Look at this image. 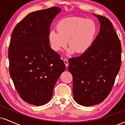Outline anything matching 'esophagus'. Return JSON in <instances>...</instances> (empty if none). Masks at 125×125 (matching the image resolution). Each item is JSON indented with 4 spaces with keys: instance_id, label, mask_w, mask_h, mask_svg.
Wrapping results in <instances>:
<instances>
[{
    "instance_id": "1",
    "label": "esophagus",
    "mask_w": 125,
    "mask_h": 125,
    "mask_svg": "<svg viewBox=\"0 0 125 125\" xmlns=\"http://www.w3.org/2000/svg\"><path fill=\"white\" fill-rule=\"evenodd\" d=\"M63 62H64V64H65V65H66V67H68V65H69L68 61H67V59H64L63 60Z\"/></svg>"
}]
</instances>
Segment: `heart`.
I'll return each mask as SVG.
<instances>
[{
    "instance_id": "1",
    "label": "heart",
    "mask_w": 125,
    "mask_h": 125,
    "mask_svg": "<svg viewBox=\"0 0 125 125\" xmlns=\"http://www.w3.org/2000/svg\"><path fill=\"white\" fill-rule=\"evenodd\" d=\"M48 35L52 49L55 52L66 48L68 42V53L82 54L89 50L94 43L97 32L95 23L81 17L63 19Z\"/></svg>"
}]
</instances>
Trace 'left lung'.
I'll return each instance as SVG.
<instances>
[{"label": "left lung", "mask_w": 125, "mask_h": 125, "mask_svg": "<svg viewBox=\"0 0 125 125\" xmlns=\"http://www.w3.org/2000/svg\"><path fill=\"white\" fill-rule=\"evenodd\" d=\"M93 15L100 22L98 35L88 51L69 59L73 99L84 106L100 104L108 96L121 65V43L112 23Z\"/></svg>", "instance_id": "left-lung-1"}]
</instances>
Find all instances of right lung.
Returning <instances> with one entry per match:
<instances>
[{
    "label": "right lung",
    "mask_w": 125,
    "mask_h": 125,
    "mask_svg": "<svg viewBox=\"0 0 125 125\" xmlns=\"http://www.w3.org/2000/svg\"><path fill=\"white\" fill-rule=\"evenodd\" d=\"M61 11L52 7L30 13L12 31L8 53L10 75L18 94L29 104H47L66 69L48 39L52 21Z\"/></svg>",
    "instance_id": "add662e5"
}]
</instances>
